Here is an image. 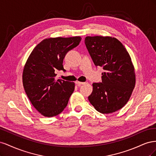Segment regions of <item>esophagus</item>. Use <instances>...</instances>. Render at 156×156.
I'll use <instances>...</instances> for the list:
<instances>
[{
    "instance_id": "obj_1",
    "label": "esophagus",
    "mask_w": 156,
    "mask_h": 156,
    "mask_svg": "<svg viewBox=\"0 0 156 156\" xmlns=\"http://www.w3.org/2000/svg\"><path fill=\"white\" fill-rule=\"evenodd\" d=\"M75 84H77V86H81V84H85V83H84V82H79V81H76L75 82Z\"/></svg>"
}]
</instances>
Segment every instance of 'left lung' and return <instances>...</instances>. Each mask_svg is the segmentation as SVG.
I'll list each match as a JSON object with an SVG mask.
<instances>
[{
  "mask_svg": "<svg viewBox=\"0 0 156 156\" xmlns=\"http://www.w3.org/2000/svg\"><path fill=\"white\" fill-rule=\"evenodd\" d=\"M87 49L96 66H101V83H94L88 100L103 114L114 112L128 101L135 84L134 67L125 47L115 37L87 36Z\"/></svg>",
  "mask_w": 156,
  "mask_h": 156,
  "instance_id": "obj_1",
  "label": "left lung"
}]
</instances>
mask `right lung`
I'll return each instance as SVG.
<instances>
[{
  "instance_id": "add662e5",
  "label": "right lung",
  "mask_w": 156,
  "mask_h": 156,
  "mask_svg": "<svg viewBox=\"0 0 156 156\" xmlns=\"http://www.w3.org/2000/svg\"><path fill=\"white\" fill-rule=\"evenodd\" d=\"M81 37H53L44 40L33 49L23 73V83L32 105L42 115L53 117L67 106L75 83L55 79L57 71L66 72L63 60L79 44Z\"/></svg>"
}]
</instances>
